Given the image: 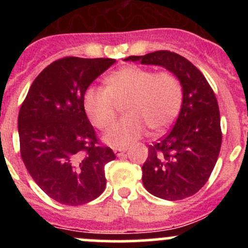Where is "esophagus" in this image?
<instances>
[{
  "label": "esophagus",
  "instance_id": "esophagus-1",
  "mask_svg": "<svg viewBox=\"0 0 248 248\" xmlns=\"http://www.w3.org/2000/svg\"><path fill=\"white\" fill-rule=\"evenodd\" d=\"M126 151H127V147H116V149H114V152L116 156H122Z\"/></svg>",
  "mask_w": 248,
  "mask_h": 248
}]
</instances>
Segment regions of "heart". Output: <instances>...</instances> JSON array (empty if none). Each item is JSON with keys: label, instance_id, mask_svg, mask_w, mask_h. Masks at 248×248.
Returning a JSON list of instances; mask_svg holds the SVG:
<instances>
[{"label": "heart", "instance_id": "obj_1", "mask_svg": "<svg viewBox=\"0 0 248 248\" xmlns=\"http://www.w3.org/2000/svg\"><path fill=\"white\" fill-rule=\"evenodd\" d=\"M182 102L180 80L170 72H157L128 66L110 74L106 86L87 87L84 108L93 126L108 128L124 106L127 116L111 127L104 140L112 146H124L146 132H161L172 124Z\"/></svg>", "mask_w": 248, "mask_h": 248}]
</instances>
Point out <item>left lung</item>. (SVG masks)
<instances>
[{"mask_svg": "<svg viewBox=\"0 0 248 248\" xmlns=\"http://www.w3.org/2000/svg\"><path fill=\"white\" fill-rule=\"evenodd\" d=\"M124 61L156 64L177 77L182 106L167 136L149 145L142 184L154 196L181 201L196 194L215 168L222 144L221 119L214 90L192 62L176 52L158 50Z\"/></svg>", "mask_w": 248, "mask_h": 248, "instance_id": "left-lung-1", "label": "left lung"}]
</instances>
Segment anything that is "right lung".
I'll return each mask as SVG.
<instances>
[{
	"mask_svg": "<svg viewBox=\"0 0 248 248\" xmlns=\"http://www.w3.org/2000/svg\"><path fill=\"white\" fill-rule=\"evenodd\" d=\"M116 60L67 56L34 79L17 117L20 154L27 171L54 201L86 204L103 193L104 166L116 158L98 141L84 94Z\"/></svg>",
	"mask_w": 248,
	"mask_h": 248,
	"instance_id": "obj_1",
	"label": "right lung"
}]
</instances>
